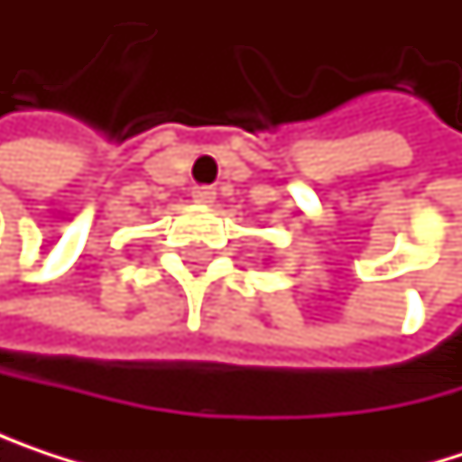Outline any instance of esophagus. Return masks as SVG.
<instances>
[{
	"label": "esophagus",
	"instance_id": "obj_1",
	"mask_svg": "<svg viewBox=\"0 0 462 462\" xmlns=\"http://www.w3.org/2000/svg\"><path fill=\"white\" fill-rule=\"evenodd\" d=\"M192 200L200 203V206H211L217 200V189L214 187H195L192 189Z\"/></svg>",
	"mask_w": 462,
	"mask_h": 462
}]
</instances>
